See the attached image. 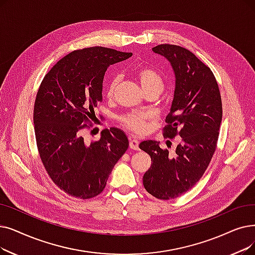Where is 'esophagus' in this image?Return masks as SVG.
Instances as JSON below:
<instances>
[{
  "mask_svg": "<svg viewBox=\"0 0 255 255\" xmlns=\"http://www.w3.org/2000/svg\"><path fill=\"white\" fill-rule=\"evenodd\" d=\"M138 140L137 139H135V138H130V141H129V146H130V148L131 149H133V150H138L139 148H138Z\"/></svg>",
  "mask_w": 255,
  "mask_h": 255,
  "instance_id": "1",
  "label": "esophagus"
}]
</instances>
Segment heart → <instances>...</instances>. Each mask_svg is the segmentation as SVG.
I'll return each instance as SVG.
<instances>
[{
	"label": "heart",
	"mask_w": 255,
	"mask_h": 255,
	"mask_svg": "<svg viewBox=\"0 0 255 255\" xmlns=\"http://www.w3.org/2000/svg\"><path fill=\"white\" fill-rule=\"evenodd\" d=\"M136 77L143 92H147L150 90H158L160 92L162 91L163 88L162 78L159 75V73L155 71L154 69L148 68V66H142V68L136 71ZM117 84H118V78L115 77V78H113V80L110 81L107 88L108 97H112L114 95ZM147 119H148L147 114L133 112V113H129L120 117V122L129 130L134 131L136 133H140V132L145 131L146 129Z\"/></svg>",
	"instance_id": "obj_1"
}]
</instances>
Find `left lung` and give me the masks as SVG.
I'll use <instances>...</instances> for the list:
<instances>
[{
    "label": "left lung",
    "instance_id": "obj_1",
    "mask_svg": "<svg viewBox=\"0 0 255 255\" xmlns=\"http://www.w3.org/2000/svg\"><path fill=\"white\" fill-rule=\"evenodd\" d=\"M154 53L167 59L175 75V90L163 135L179 134L175 157L159 142L143 140L139 148L151 156V167L142 183L149 194L161 200L179 197L200 180L212 160L222 121V100L213 72L191 51L159 45Z\"/></svg>",
    "mask_w": 255,
    "mask_h": 255
}]
</instances>
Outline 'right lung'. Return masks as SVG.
<instances>
[{
    "mask_svg": "<svg viewBox=\"0 0 255 255\" xmlns=\"http://www.w3.org/2000/svg\"><path fill=\"white\" fill-rule=\"evenodd\" d=\"M131 56L103 47L77 50L55 64L40 84L33 115L38 152L53 182L73 197L90 199L102 193L129 147L119 128L102 130L100 139L91 143L82 129L96 118L108 66Z\"/></svg>",
    "mask_w": 255,
    "mask_h": 255,
    "instance_id": "1",
    "label": "right lung"
}]
</instances>
